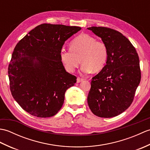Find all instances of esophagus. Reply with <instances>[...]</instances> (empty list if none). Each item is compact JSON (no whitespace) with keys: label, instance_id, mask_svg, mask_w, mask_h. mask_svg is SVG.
<instances>
[{"label":"esophagus","instance_id":"obj_1","mask_svg":"<svg viewBox=\"0 0 150 150\" xmlns=\"http://www.w3.org/2000/svg\"><path fill=\"white\" fill-rule=\"evenodd\" d=\"M83 81H84V79H81L80 77H78L77 79V83H79V82H81Z\"/></svg>","mask_w":150,"mask_h":150}]
</instances>
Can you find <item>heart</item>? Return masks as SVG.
<instances>
[{"mask_svg": "<svg viewBox=\"0 0 150 150\" xmlns=\"http://www.w3.org/2000/svg\"><path fill=\"white\" fill-rule=\"evenodd\" d=\"M60 60L67 71L73 72L82 64L83 73L98 72L103 69L108 59L107 47L102 41L96 40L87 34H81L70 44V50L62 49L60 52Z\"/></svg>", "mask_w": 150, "mask_h": 150, "instance_id": "1", "label": "heart"}]
</instances>
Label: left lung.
Instances as JSON below:
<instances>
[{
    "instance_id": "left-lung-1",
    "label": "left lung",
    "mask_w": 150,
    "mask_h": 150,
    "mask_svg": "<svg viewBox=\"0 0 150 150\" xmlns=\"http://www.w3.org/2000/svg\"><path fill=\"white\" fill-rule=\"evenodd\" d=\"M88 29L101 38L108 50L106 64L92 78L88 106L99 117H115L130 106L141 82L138 53L119 31L106 27Z\"/></svg>"
}]
</instances>
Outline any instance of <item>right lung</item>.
Wrapping results in <instances>:
<instances>
[{
  "mask_svg": "<svg viewBox=\"0 0 150 150\" xmlns=\"http://www.w3.org/2000/svg\"><path fill=\"white\" fill-rule=\"evenodd\" d=\"M81 28L42 24L16 45L8 66L13 97L37 117H50L62 108L66 91L77 77L68 73L60 60L65 41Z\"/></svg>",
  "mask_w": 150,
  "mask_h": 150,
  "instance_id": "right-lung-1",
  "label": "right lung"
}]
</instances>
